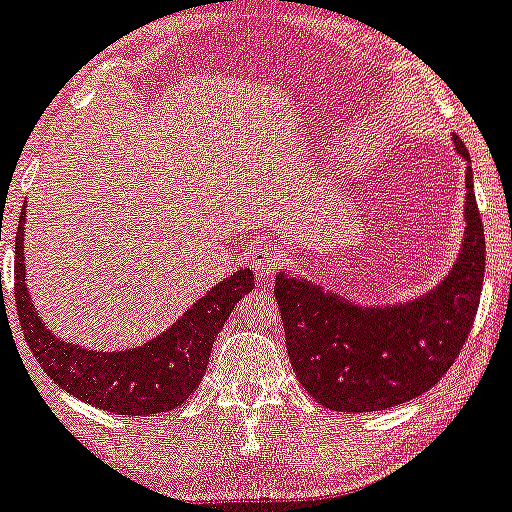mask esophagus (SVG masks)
I'll list each match as a JSON object with an SVG mask.
<instances>
[{"label":"esophagus","instance_id":"esophagus-1","mask_svg":"<svg viewBox=\"0 0 512 512\" xmlns=\"http://www.w3.org/2000/svg\"><path fill=\"white\" fill-rule=\"evenodd\" d=\"M250 262L257 272L269 274V269L274 265V252L269 247H257V250L250 252Z\"/></svg>","mask_w":512,"mask_h":512}]
</instances>
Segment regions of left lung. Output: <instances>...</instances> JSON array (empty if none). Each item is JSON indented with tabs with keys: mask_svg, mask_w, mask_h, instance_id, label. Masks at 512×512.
Returning <instances> with one entry per match:
<instances>
[{
	"mask_svg": "<svg viewBox=\"0 0 512 512\" xmlns=\"http://www.w3.org/2000/svg\"><path fill=\"white\" fill-rule=\"evenodd\" d=\"M454 148L469 160L464 143ZM466 235L457 265L430 294L403 306L359 308L306 279H277L286 350L301 386L325 408L386 411L430 391L462 352L479 311L486 238L466 170Z\"/></svg>",
	"mask_w": 512,
	"mask_h": 512,
	"instance_id": "left-lung-1",
	"label": "left lung"
}]
</instances>
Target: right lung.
<instances>
[{"label":"right lung","instance_id":"1","mask_svg":"<svg viewBox=\"0 0 512 512\" xmlns=\"http://www.w3.org/2000/svg\"><path fill=\"white\" fill-rule=\"evenodd\" d=\"M24 221L16 230L14 299L26 345L50 379L89 406L116 415H153L182 406L204 379L216 335L230 311L255 289L250 269L230 274L184 313L167 333L126 352H94L58 340L41 323L26 291Z\"/></svg>","mask_w":512,"mask_h":512}]
</instances>
